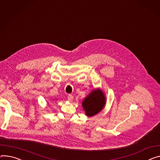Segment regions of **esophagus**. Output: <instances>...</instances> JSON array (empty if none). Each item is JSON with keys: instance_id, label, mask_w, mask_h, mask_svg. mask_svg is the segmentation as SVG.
I'll return each instance as SVG.
<instances>
[{"instance_id": "obj_1", "label": "esophagus", "mask_w": 160, "mask_h": 160, "mask_svg": "<svg viewBox=\"0 0 160 160\" xmlns=\"http://www.w3.org/2000/svg\"><path fill=\"white\" fill-rule=\"evenodd\" d=\"M68 99L69 101L71 102V101H72V100H73V96H72L71 94H69L68 96Z\"/></svg>"}]
</instances>
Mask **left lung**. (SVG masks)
<instances>
[{
	"instance_id": "1",
	"label": "left lung",
	"mask_w": 160,
	"mask_h": 160,
	"mask_svg": "<svg viewBox=\"0 0 160 160\" xmlns=\"http://www.w3.org/2000/svg\"><path fill=\"white\" fill-rule=\"evenodd\" d=\"M106 102L105 94L98 88L92 90L83 99L82 107L88 117H92L103 109Z\"/></svg>"
}]
</instances>
